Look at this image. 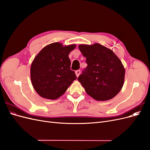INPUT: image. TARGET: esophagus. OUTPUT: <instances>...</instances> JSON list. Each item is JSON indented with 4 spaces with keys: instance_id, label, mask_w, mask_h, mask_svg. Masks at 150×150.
I'll use <instances>...</instances> for the list:
<instances>
[{
    "instance_id": "1",
    "label": "esophagus",
    "mask_w": 150,
    "mask_h": 150,
    "mask_svg": "<svg viewBox=\"0 0 150 150\" xmlns=\"http://www.w3.org/2000/svg\"><path fill=\"white\" fill-rule=\"evenodd\" d=\"M75 73H76V75L77 77H79V74H81V71L80 70H77V71H76Z\"/></svg>"
}]
</instances>
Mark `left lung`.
Wrapping results in <instances>:
<instances>
[{"mask_svg": "<svg viewBox=\"0 0 150 150\" xmlns=\"http://www.w3.org/2000/svg\"><path fill=\"white\" fill-rule=\"evenodd\" d=\"M88 64L78 81L86 92L97 101L114 98L124 84L125 69L120 59L111 49L98 43L79 45Z\"/></svg>", "mask_w": 150, "mask_h": 150, "instance_id": "obj_1", "label": "left lung"}]
</instances>
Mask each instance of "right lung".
<instances>
[{
	"label": "right lung",
	"instance_id": "obj_1",
	"mask_svg": "<svg viewBox=\"0 0 150 150\" xmlns=\"http://www.w3.org/2000/svg\"><path fill=\"white\" fill-rule=\"evenodd\" d=\"M75 44L63 46L60 42L47 45L40 51L30 66V79L38 94L56 99L64 94L77 77L71 70L69 54Z\"/></svg>",
	"mask_w": 150,
	"mask_h": 150
}]
</instances>
